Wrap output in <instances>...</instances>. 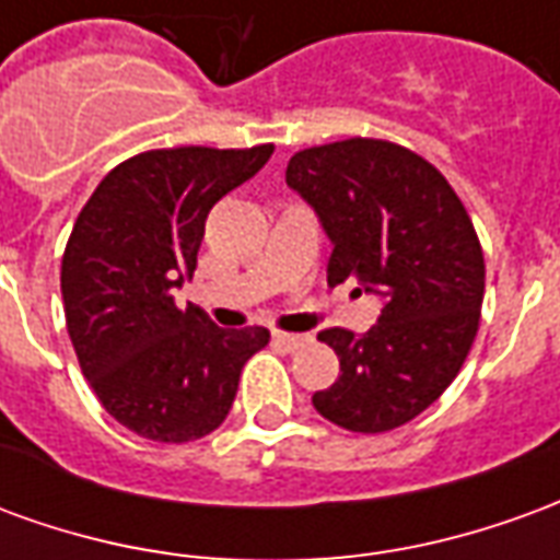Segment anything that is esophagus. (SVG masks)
<instances>
[{"label":"esophagus","mask_w":560,"mask_h":560,"mask_svg":"<svg viewBox=\"0 0 560 560\" xmlns=\"http://www.w3.org/2000/svg\"><path fill=\"white\" fill-rule=\"evenodd\" d=\"M308 341H312L308 336H296V332H272V345H279L284 351H300Z\"/></svg>","instance_id":"esophagus-1"}]
</instances>
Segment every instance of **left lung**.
Returning a JSON list of instances; mask_svg holds the SVG:
<instances>
[{
    "label": "left lung",
    "instance_id": "8db88e82",
    "mask_svg": "<svg viewBox=\"0 0 560 560\" xmlns=\"http://www.w3.org/2000/svg\"><path fill=\"white\" fill-rule=\"evenodd\" d=\"M284 179L332 243L329 284L351 279L381 300L369 332L317 336L341 375L312 405L351 432L405 425L453 384L477 336L486 264L468 212L429 161L387 140L303 149Z\"/></svg>",
    "mask_w": 560,
    "mask_h": 560
}]
</instances>
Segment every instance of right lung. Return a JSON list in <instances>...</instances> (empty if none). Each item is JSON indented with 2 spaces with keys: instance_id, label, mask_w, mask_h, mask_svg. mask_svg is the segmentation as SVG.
I'll use <instances>...</instances> for the list:
<instances>
[{
  "instance_id": "add662e5",
  "label": "right lung",
  "mask_w": 560,
  "mask_h": 560,
  "mask_svg": "<svg viewBox=\"0 0 560 560\" xmlns=\"http://www.w3.org/2000/svg\"><path fill=\"white\" fill-rule=\"evenodd\" d=\"M272 147L140 152L107 173L74 221L62 303L80 369L116 422L161 444H188L231 413L264 327L221 329L176 305L191 281L209 209L248 183Z\"/></svg>"
}]
</instances>
